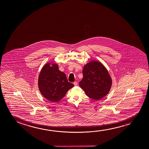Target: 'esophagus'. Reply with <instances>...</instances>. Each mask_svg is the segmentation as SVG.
<instances>
[{"label":"esophagus","mask_w":149,"mask_h":149,"mask_svg":"<svg viewBox=\"0 0 149 149\" xmlns=\"http://www.w3.org/2000/svg\"><path fill=\"white\" fill-rule=\"evenodd\" d=\"M73 84H74V86H76L77 85V82L76 81H74L73 82Z\"/></svg>","instance_id":"esophagus-1"}]
</instances>
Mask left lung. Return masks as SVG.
Returning <instances> with one entry per match:
<instances>
[{"label": "left lung", "mask_w": 149, "mask_h": 149, "mask_svg": "<svg viewBox=\"0 0 149 149\" xmlns=\"http://www.w3.org/2000/svg\"><path fill=\"white\" fill-rule=\"evenodd\" d=\"M79 86L90 98L98 100L109 92L112 80L107 70L100 62L91 61L84 65Z\"/></svg>", "instance_id": "left-lung-1"}]
</instances>
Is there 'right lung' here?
Returning <instances> with one entry per match:
<instances>
[{
	"mask_svg": "<svg viewBox=\"0 0 149 149\" xmlns=\"http://www.w3.org/2000/svg\"><path fill=\"white\" fill-rule=\"evenodd\" d=\"M68 81L65 74L59 71L55 63H46L41 70L38 86L41 94L52 102H58L65 97L67 92L73 87Z\"/></svg>",
	"mask_w": 149,
	"mask_h": 149,
	"instance_id": "right-lung-1",
	"label": "right lung"
}]
</instances>
